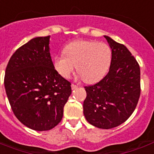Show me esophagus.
I'll use <instances>...</instances> for the list:
<instances>
[{"label":"esophagus","instance_id":"1","mask_svg":"<svg viewBox=\"0 0 154 154\" xmlns=\"http://www.w3.org/2000/svg\"><path fill=\"white\" fill-rule=\"evenodd\" d=\"M77 87H78V86H77V85H74V84L71 85V88H72V89H76Z\"/></svg>","mask_w":154,"mask_h":154}]
</instances>
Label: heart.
I'll use <instances>...</instances> for the list:
<instances>
[{
  "label": "heart",
  "mask_w": 154,
  "mask_h": 154,
  "mask_svg": "<svg viewBox=\"0 0 154 154\" xmlns=\"http://www.w3.org/2000/svg\"><path fill=\"white\" fill-rule=\"evenodd\" d=\"M65 56L54 58L57 72L65 78H69L77 72L86 83H95L105 77L112 62V49L105 43L94 41H76L64 49Z\"/></svg>",
  "instance_id": "b5f03b06"
}]
</instances>
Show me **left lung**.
<instances>
[{
	"instance_id": "obj_1",
	"label": "left lung",
	"mask_w": 154,
	"mask_h": 154,
	"mask_svg": "<svg viewBox=\"0 0 154 154\" xmlns=\"http://www.w3.org/2000/svg\"><path fill=\"white\" fill-rule=\"evenodd\" d=\"M112 49L107 75L97 84L85 87L83 112L89 124L100 129L117 127L129 118L138 102L140 67L124 45L104 36Z\"/></svg>"
}]
</instances>
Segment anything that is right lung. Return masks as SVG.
<instances>
[{"mask_svg": "<svg viewBox=\"0 0 154 154\" xmlns=\"http://www.w3.org/2000/svg\"><path fill=\"white\" fill-rule=\"evenodd\" d=\"M48 37H37L13 53L6 67L5 88L16 117L37 131H46L62 119L71 84L54 69Z\"/></svg>", "mask_w": 154, "mask_h": 154, "instance_id": "right-lung-1", "label": "right lung"}]
</instances>
